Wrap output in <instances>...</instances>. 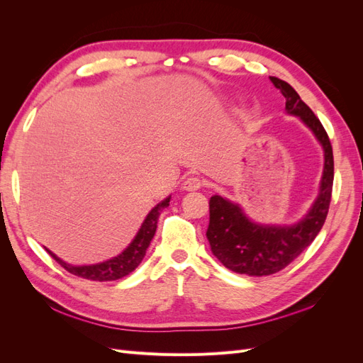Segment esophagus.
<instances>
[{
	"label": "esophagus",
	"mask_w": 363,
	"mask_h": 363,
	"mask_svg": "<svg viewBox=\"0 0 363 363\" xmlns=\"http://www.w3.org/2000/svg\"><path fill=\"white\" fill-rule=\"evenodd\" d=\"M203 186V182L199 179V177H189L186 179L182 184V189L183 191H188V192H192V191H199Z\"/></svg>",
	"instance_id": "esophagus-1"
}]
</instances>
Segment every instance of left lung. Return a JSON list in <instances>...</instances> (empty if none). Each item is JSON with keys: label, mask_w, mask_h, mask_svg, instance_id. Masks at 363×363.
<instances>
[{"label": "left lung", "mask_w": 363, "mask_h": 363, "mask_svg": "<svg viewBox=\"0 0 363 363\" xmlns=\"http://www.w3.org/2000/svg\"><path fill=\"white\" fill-rule=\"evenodd\" d=\"M272 84L286 98V113L298 116L309 128L324 151V169L320 192L300 221L291 225L259 224L251 221L242 207L221 195L211 196V221L207 240L213 256L228 269L247 276H271L298 257L323 228L332 200L333 150L320 119L315 116L294 87L277 77Z\"/></svg>", "instance_id": "1"}]
</instances>
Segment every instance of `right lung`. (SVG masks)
Returning a JSON list of instances; mask_svg holds the SVG:
<instances>
[{"label":"right lung","instance_id":"1","mask_svg":"<svg viewBox=\"0 0 363 363\" xmlns=\"http://www.w3.org/2000/svg\"><path fill=\"white\" fill-rule=\"evenodd\" d=\"M169 200H171V195L151 208L150 213L144 219V223H142L140 228L138 230L133 240H131L128 247L123 252H119L118 256L112 259L95 263V265H71V263L57 257L48 248L47 251L50 252L54 260L59 262L65 269L74 274L77 277L94 280V281H113L118 279H123L128 276L130 272H133L139 267L142 259L145 257L147 248L150 247L151 239L155 238V233H156L159 215L164 207L169 206Z\"/></svg>","mask_w":363,"mask_h":363}]
</instances>
